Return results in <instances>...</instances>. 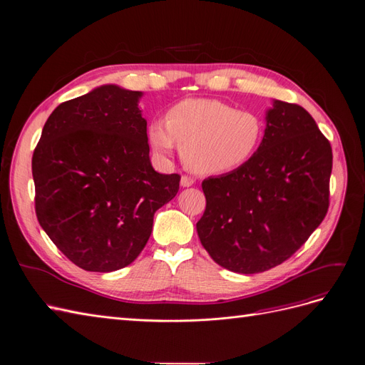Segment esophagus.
<instances>
[{"mask_svg": "<svg viewBox=\"0 0 365 365\" xmlns=\"http://www.w3.org/2000/svg\"><path fill=\"white\" fill-rule=\"evenodd\" d=\"M194 183H195V180H194L192 178H190V175H182L180 185H182L183 187H190V186H192Z\"/></svg>", "mask_w": 365, "mask_h": 365, "instance_id": "34e87169", "label": "esophagus"}]
</instances>
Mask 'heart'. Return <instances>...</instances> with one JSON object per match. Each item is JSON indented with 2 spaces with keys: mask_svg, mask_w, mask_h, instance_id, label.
<instances>
[{
  "mask_svg": "<svg viewBox=\"0 0 365 365\" xmlns=\"http://www.w3.org/2000/svg\"><path fill=\"white\" fill-rule=\"evenodd\" d=\"M264 120L252 110L218 99H186L175 103L148 126V141L162 156L180 148L183 164L201 175L225 174L240 168L257 153Z\"/></svg>",
  "mask_w": 365,
  "mask_h": 365,
  "instance_id": "obj_1",
  "label": "heart"
}]
</instances>
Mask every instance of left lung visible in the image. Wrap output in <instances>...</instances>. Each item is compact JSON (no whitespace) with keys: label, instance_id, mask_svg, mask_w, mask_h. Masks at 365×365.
<instances>
[{"label":"left lung","instance_id":"left-lung-1","mask_svg":"<svg viewBox=\"0 0 365 365\" xmlns=\"http://www.w3.org/2000/svg\"><path fill=\"white\" fill-rule=\"evenodd\" d=\"M332 148L302 106L275 101L240 168L203 180L201 245L220 266L257 274L286 262L327 217Z\"/></svg>","mask_w":365,"mask_h":365}]
</instances>
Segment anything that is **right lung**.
<instances>
[{
  "label": "right lung",
  "instance_id": "right-lung-1",
  "mask_svg": "<svg viewBox=\"0 0 365 365\" xmlns=\"http://www.w3.org/2000/svg\"><path fill=\"white\" fill-rule=\"evenodd\" d=\"M141 91L102 86L52 111L31 160L36 215L49 239L90 272L130 264L155 212L179 191V174L148 158Z\"/></svg>",
  "mask_w": 365,
  "mask_h": 365
}]
</instances>
